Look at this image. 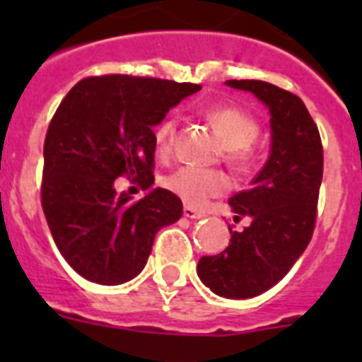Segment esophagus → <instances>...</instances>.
<instances>
[{
    "instance_id": "34e87169",
    "label": "esophagus",
    "mask_w": 362,
    "mask_h": 362,
    "mask_svg": "<svg viewBox=\"0 0 362 362\" xmlns=\"http://www.w3.org/2000/svg\"><path fill=\"white\" fill-rule=\"evenodd\" d=\"M183 214L188 219H201V217H204V214L201 212V210L194 209V206H188V204L183 209Z\"/></svg>"
}]
</instances>
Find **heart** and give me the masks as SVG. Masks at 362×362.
<instances>
[{
	"label": "heart",
	"mask_w": 362,
	"mask_h": 362,
	"mask_svg": "<svg viewBox=\"0 0 362 362\" xmlns=\"http://www.w3.org/2000/svg\"><path fill=\"white\" fill-rule=\"evenodd\" d=\"M206 117L223 137L225 161L235 170H246L254 161L252 143L259 136L257 119L238 107H214L206 112ZM177 127V117L168 116L153 130V143L161 158L174 152ZM161 185L185 203L201 206L212 197H219L228 192L230 179L216 168L185 165L163 175Z\"/></svg>",
	"instance_id": "obj_1"
}]
</instances>
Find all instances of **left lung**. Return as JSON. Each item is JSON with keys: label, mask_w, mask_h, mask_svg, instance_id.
Returning a JSON list of instances; mask_svg holds the SVG:
<instances>
[{"label": "left lung", "mask_w": 362, "mask_h": 362, "mask_svg": "<svg viewBox=\"0 0 362 362\" xmlns=\"http://www.w3.org/2000/svg\"><path fill=\"white\" fill-rule=\"evenodd\" d=\"M270 110L272 153L250 188L228 203L233 221L250 225L232 232L225 250L203 255L197 276L214 293L230 299L261 296L279 283L306 250L317 219L322 181V143L303 99L259 79H230Z\"/></svg>", "instance_id": "obj_1"}]
</instances>
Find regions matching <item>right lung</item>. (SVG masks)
<instances>
[{"mask_svg": "<svg viewBox=\"0 0 362 362\" xmlns=\"http://www.w3.org/2000/svg\"><path fill=\"white\" fill-rule=\"evenodd\" d=\"M201 85L127 74L90 76L72 86L49 124L41 206L57 250L79 276L121 284L143 270L161 226L183 216L175 194L141 199L116 190L127 177L153 183V124Z\"/></svg>", "mask_w": 362, "mask_h": 362, "instance_id": "right-lung-1", "label": "right lung"}]
</instances>
